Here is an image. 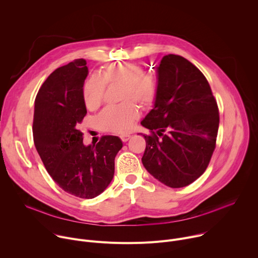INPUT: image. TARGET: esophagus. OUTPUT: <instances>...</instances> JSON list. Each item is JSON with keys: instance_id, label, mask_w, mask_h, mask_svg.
Wrapping results in <instances>:
<instances>
[{"instance_id": "1", "label": "esophagus", "mask_w": 258, "mask_h": 258, "mask_svg": "<svg viewBox=\"0 0 258 258\" xmlns=\"http://www.w3.org/2000/svg\"><path fill=\"white\" fill-rule=\"evenodd\" d=\"M120 139L122 140V142H127L131 139V136L130 135H121Z\"/></svg>"}]
</instances>
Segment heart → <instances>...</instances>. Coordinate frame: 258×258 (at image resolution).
<instances>
[{"mask_svg":"<svg viewBox=\"0 0 258 258\" xmlns=\"http://www.w3.org/2000/svg\"><path fill=\"white\" fill-rule=\"evenodd\" d=\"M105 84L121 85L120 100L124 103L105 108L98 117L99 125L108 132L123 134L131 131L140 116L135 100L142 106H150L157 95V81L146 75L144 68L136 63H114L106 65L99 77L90 78L84 85L83 98L89 109L97 108L103 99Z\"/></svg>","mask_w":258,"mask_h":258,"instance_id":"1","label":"heart"}]
</instances>
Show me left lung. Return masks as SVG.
Returning a JSON list of instances; mask_svg holds the SVG:
<instances>
[{
	"instance_id": "left-lung-1",
	"label": "left lung",
	"mask_w": 258,
	"mask_h": 258,
	"mask_svg": "<svg viewBox=\"0 0 258 258\" xmlns=\"http://www.w3.org/2000/svg\"><path fill=\"white\" fill-rule=\"evenodd\" d=\"M157 95L141 121L145 168L170 188L186 187L206 170L215 148L219 124L216 101L203 73L181 56L169 54L159 62Z\"/></svg>"
}]
</instances>
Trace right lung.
<instances>
[{"label":"right lung","mask_w":258,"mask_h":258,"mask_svg":"<svg viewBox=\"0 0 258 258\" xmlns=\"http://www.w3.org/2000/svg\"><path fill=\"white\" fill-rule=\"evenodd\" d=\"M89 75L78 59L53 71L34 101V146L47 171L65 192L92 199L106 190L114 175V159L122 148L116 136H104L86 146L78 130L87 114L83 98Z\"/></svg>","instance_id":"1"}]
</instances>
